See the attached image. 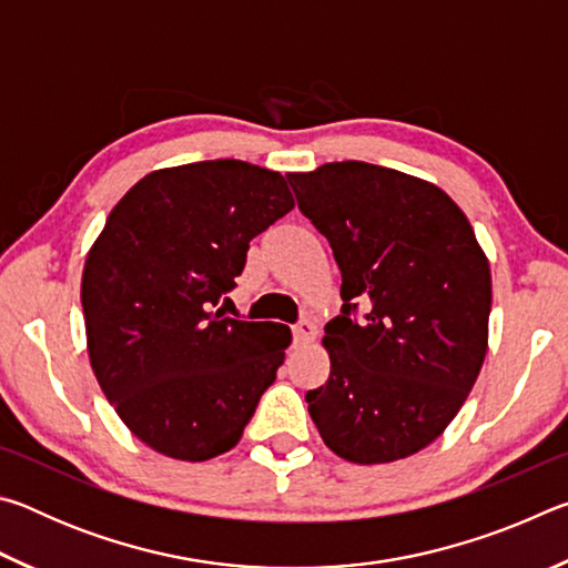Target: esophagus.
I'll return each instance as SVG.
<instances>
[{"label":"esophagus","instance_id":"obj_1","mask_svg":"<svg viewBox=\"0 0 568 568\" xmlns=\"http://www.w3.org/2000/svg\"><path fill=\"white\" fill-rule=\"evenodd\" d=\"M293 338L295 343H311L315 338V325L311 321H301L293 328Z\"/></svg>","mask_w":568,"mask_h":568}]
</instances>
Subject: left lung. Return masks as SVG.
<instances>
[{"label":"left lung","mask_w":568,"mask_h":568,"mask_svg":"<svg viewBox=\"0 0 568 568\" xmlns=\"http://www.w3.org/2000/svg\"><path fill=\"white\" fill-rule=\"evenodd\" d=\"M328 237L343 315L325 325V386L307 410L351 464L408 458L444 434L484 365L491 267L468 217L434 182L345 160L287 175ZM363 300V322L349 318Z\"/></svg>","instance_id":"left-lung-1"}]
</instances>
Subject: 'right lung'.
<instances>
[{
	"label": "right lung",
	"instance_id": "1",
	"mask_svg": "<svg viewBox=\"0 0 568 568\" xmlns=\"http://www.w3.org/2000/svg\"><path fill=\"white\" fill-rule=\"evenodd\" d=\"M281 172L243 160L155 170L124 192L82 273L88 351L104 396L142 444L178 460L233 448L293 335L213 311L250 240L291 213Z\"/></svg>",
	"mask_w": 568,
	"mask_h": 568
}]
</instances>
